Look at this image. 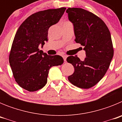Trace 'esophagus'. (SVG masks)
<instances>
[{"label": "esophagus", "instance_id": "34e87169", "mask_svg": "<svg viewBox=\"0 0 122 122\" xmlns=\"http://www.w3.org/2000/svg\"><path fill=\"white\" fill-rule=\"evenodd\" d=\"M63 59H64V61H65V62H66V58H67V56H65V55H63Z\"/></svg>", "mask_w": 122, "mask_h": 122}]
</instances>
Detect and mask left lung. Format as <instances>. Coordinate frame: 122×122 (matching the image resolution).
Masks as SVG:
<instances>
[{"instance_id": "left-lung-1", "label": "left lung", "mask_w": 122, "mask_h": 122, "mask_svg": "<svg viewBox=\"0 0 122 122\" xmlns=\"http://www.w3.org/2000/svg\"><path fill=\"white\" fill-rule=\"evenodd\" d=\"M66 12L74 26L75 41L84 46L86 57L69 56L68 63L74 68L68 79L72 84L89 89L103 78L114 56L111 36L107 25L99 17L80 8H68Z\"/></svg>"}]
</instances>
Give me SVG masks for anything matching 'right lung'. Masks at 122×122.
Segmentation results:
<instances>
[{"label":"right lung","instance_id":"right-lung-1","mask_svg":"<svg viewBox=\"0 0 122 122\" xmlns=\"http://www.w3.org/2000/svg\"><path fill=\"white\" fill-rule=\"evenodd\" d=\"M66 8L48 9L32 14L18 29L9 56L15 81L25 90L35 92L47 83L49 69L61 65L60 56H48L38 47L48 41V29L59 21Z\"/></svg>","mask_w":122,"mask_h":122}]
</instances>
